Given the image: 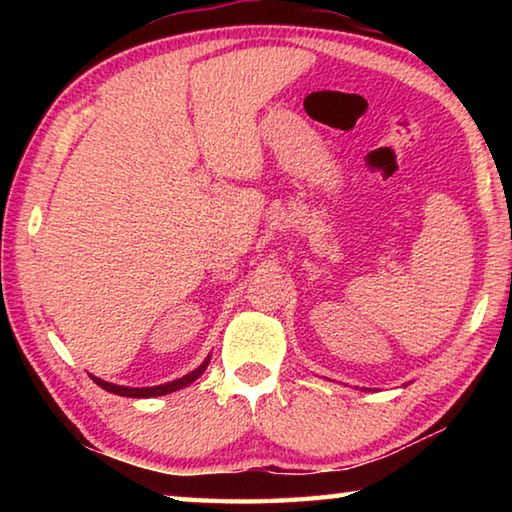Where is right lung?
Here are the masks:
<instances>
[{
    "label": "right lung",
    "instance_id": "add662e5",
    "mask_svg": "<svg viewBox=\"0 0 512 512\" xmlns=\"http://www.w3.org/2000/svg\"><path fill=\"white\" fill-rule=\"evenodd\" d=\"M207 363H210V357H207L201 366H198L196 370L189 372V375L180 377V379H173V381H167V384H160V386H146V388H128V386H117V384H110V381H103L99 377H92L97 384L103 388V391L108 393H115V395H121V397H160V395H169L173 391H180V388H185L192 384V381H196L198 377L203 375Z\"/></svg>",
    "mask_w": 512,
    "mask_h": 512
}]
</instances>
